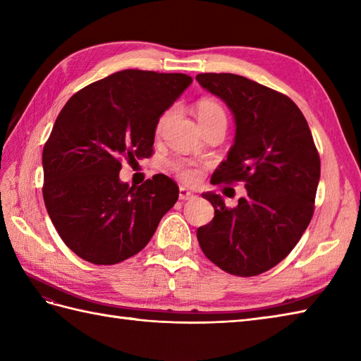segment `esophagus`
Returning a JSON list of instances; mask_svg holds the SVG:
<instances>
[{"label": "esophagus", "mask_w": 361, "mask_h": 361, "mask_svg": "<svg viewBox=\"0 0 361 361\" xmlns=\"http://www.w3.org/2000/svg\"><path fill=\"white\" fill-rule=\"evenodd\" d=\"M178 197H180V200H189V198H194L195 195L190 192L189 189H186V188H180V194H178Z\"/></svg>", "instance_id": "1"}]
</instances>
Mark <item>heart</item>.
<instances>
[{"instance_id":"b5f03b06","label":"heart","mask_w":361,"mask_h":361,"mask_svg":"<svg viewBox=\"0 0 361 361\" xmlns=\"http://www.w3.org/2000/svg\"><path fill=\"white\" fill-rule=\"evenodd\" d=\"M195 113H197V119H198V124H200L202 130L206 127H211V126H216V124H224L226 126V111L224 109V105H221L219 101L212 97H203L200 101L197 102L195 105ZM173 116V109H169L166 110L157 121V126H155V132L157 135H159L163 132L164 127L167 126V122L172 119ZM173 169L176 171V173L180 175L181 180H185L188 183H192L198 178V169L192 167L190 164L186 163H176L173 164Z\"/></svg>"}]
</instances>
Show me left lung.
<instances>
[{"instance_id": "8db88e82", "label": "left lung", "mask_w": 361, "mask_h": 361, "mask_svg": "<svg viewBox=\"0 0 361 361\" xmlns=\"http://www.w3.org/2000/svg\"><path fill=\"white\" fill-rule=\"evenodd\" d=\"M197 80L235 119L234 144L214 185L242 181L248 190L235 208L203 194L214 219L197 229V239L224 271L257 276L286 259L310 224L321 172L317 145L301 110L279 91L229 73H203Z\"/></svg>"}]
</instances>
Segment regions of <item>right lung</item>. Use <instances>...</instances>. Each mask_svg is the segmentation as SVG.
I'll use <instances>...</instances> for the list:
<instances>
[{
  "label": "right lung",
  "mask_w": 361,
  "mask_h": 361,
  "mask_svg": "<svg viewBox=\"0 0 361 361\" xmlns=\"http://www.w3.org/2000/svg\"><path fill=\"white\" fill-rule=\"evenodd\" d=\"M192 78L124 70L78 91L59 113L43 147V200L66 247L87 262L113 265L135 256L178 200L163 173L130 188L128 164L153 153L158 118Z\"/></svg>",
  "instance_id": "add662e5"
}]
</instances>
